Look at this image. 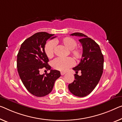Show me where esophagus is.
I'll list each match as a JSON object with an SVG mask.
<instances>
[{"label": "esophagus", "instance_id": "obj_1", "mask_svg": "<svg viewBox=\"0 0 122 122\" xmlns=\"http://www.w3.org/2000/svg\"><path fill=\"white\" fill-rule=\"evenodd\" d=\"M65 74H66V72H61V75H64Z\"/></svg>", "mask_w": 122, "mask_h": 122}]
</instances>
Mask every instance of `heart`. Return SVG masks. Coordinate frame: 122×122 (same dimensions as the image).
<instances>
[{
  "mask_svg": "<svg viewBox=\"0 0 122 122\" xmlns=\"http://www.w3.org/2000/svg\"><path fill=\"white\" fill-rule=\"evenodd\" d=\"M64 46L70 50V53L73 57L76 60L80 59L82 57V50L78 48H76L77 42L76 40L72 37H65L59 41ZM58 42V40H50L46 43L45 46V52L47 57L51 58L53 57L55 53V48L56 46V42ZM74 61L71 58H57L55 59L52 62V65L55 69L60 71H65L69 67L74 65Z\"/></svg>",
  "mask_w": 122,
  "mask_h": 122,
  "instance_id": "b5f03b06",
  "label": "heart"
}]
</instances>
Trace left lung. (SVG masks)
<instances>
[{
	"instance_id": "obj_1",
	"label": "left lung",
	"mask_w": 122,
	"mask_h": 122,
	"mask_svg": "<svg viewBox=\"0 0 122 122\" xmlns=\"http://www.w3.org/2000/svg\"><path fill=\"white\" fill-rule=\"evenodd\" d=\"M72 36L81 37L83 53L79 64L72 69L76 71L72 83L68 85L69 90L75 96L84 97L89 94L98 85L104 69V56L99 45L86 35L81 33L71 34ZM81 71V75L76 74Z\"/></svg>"
}]
</instances>
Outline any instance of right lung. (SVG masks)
<instances>
[{
  "instance_id": "obj_1",
  "label": "right lung",
  "mask_w": 122,
  "mask_h": 122,
  "mask_svg": "<svg viewBox=\"0 0 122 122\" xmlns=\"http://www.w3.org/2000/svg\"><path fill=\"white\" fill-rule=\"evenodd\" d=\"M54 35L35 33L22 43L18 51L17 67L20 78L29 92L36 97H44L51 92L56 80L61 76L59 71L51 69L44 50L47 41L56 37ZM43 68L50 70V72L40 75V70Z\"/></svg>"
}]
</instances>
